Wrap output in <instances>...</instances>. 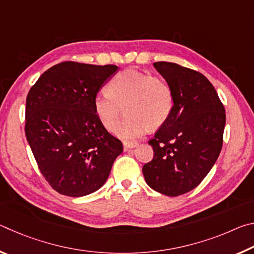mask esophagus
Masks as SVG:
<instances>
[{
  "label": "esophagus",
  "mask_w": 254,
  "mask_h": 254,
  "mask_svg": "<svg viewBox=\"0 0 254 254\" xmlns=\"http://www.w3.org/2000/svg\"><path fill=\"white\" fill-rule=\"evenodd\" d=\"M137 144H139V143L135 142V141H124V142H123L124 149H126V150H128V149H133V148H135Z\"/></svg>",
  "instance_id": "1"
}]
</instances>
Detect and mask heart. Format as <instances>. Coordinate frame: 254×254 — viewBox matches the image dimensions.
I'll return each mask as SVG.
<instances>
[{
  "label": "heart",
  "mask_w": 254,
  "mask_h": 254,
  "mask_svg": "<svg viewBox=\"0 0 254 254\" xmlns=\"http://www.w3.org/2000/svg\"><path fill=\"white\" fill-rule=\"evenodd\" d=\"M107 89L94 97V111L103 127L112 130L126 106L127 117L114 128L123 139L142 136L149 127H161L173 113L174 91L160 77L130 68L115 75Z\"/></svg>",
  "instance_id": "obj_1"
}]
</instances>
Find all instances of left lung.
Instances as JSON below:
<instances>
[{"label": "left lung", "instance_id": "8db88e82", "mask_svg": "<svg viewBox=\"0 0 254 254\" xmlns=\"http://www.w3.org/2000/svg\"><path fill=\"white\" fill-rule=\"evenodd\" d=\"M153 66L174 91L169 119L149 140L153 159L142 168L150 187L179 196L198 186L220 156L225 109L212 83L200 72L175 63Z\"/></svg>", "mask_w": 254, "mask_h": 254}]
</instances>
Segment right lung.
<instances>
[{
	"label": "right lung",
	"instance_id": "obj_1",
	"mask_svg": "<svg viewBox=\"0 0 254 254\" xmlns=\"http://www.w3.org/2000/svg\"><path fill=\"white\" fill-rule=\"evenodd\" d=\"M115 65L64 62L42 74L27 96L25 136L40 173L59 194L100 189L123 151L94 111V97Z\"/></svg>",
	"mask_w": 254,
	"mask_h": 254
}]
</instances>
